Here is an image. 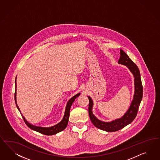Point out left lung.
Here are the masks:
<instances>
[{
	"label": "left lung",
	"instance_id": "left-lung-1",
	"mask_svg": "<svg viewBox=\"0 0 160 160\" xmlns=\"http://www.w3.org/2000/svg\"><path fill=\"white\" fill-rule=\"evenodd\" d=\"M118 63L119 64L126 66L134 76V97L129 108L124 113V115L119 118L116 119L110 122H105L99 120L93 113V102L92 98L88 96L89 101L88 111L91 122L97 128L107 132H114L118 131L131 123L137 116L139 105L142 98L143 88L141 79V75L138 67L122 49L120 50V58Z\"/></svg>",
	"mask_w": 160,
	"mask_h": 160
}]
</instances>
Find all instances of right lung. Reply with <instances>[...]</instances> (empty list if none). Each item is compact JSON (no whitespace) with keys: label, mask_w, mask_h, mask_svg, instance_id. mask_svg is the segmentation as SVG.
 <instances>
[{"label":"right lung","mask_w":160,"mask_h":160,"mask_svg":"<svg viewBox=\"0 0 160 160\" xmlns=\"http://www.w3.org/2000/svg\"><path fill=\"white\" fill-rule=\"evenodd\" d=\"M81 93H78L77 94H76L75 96L72 97L68 101L67 105H66V109L65 111V113L63 115V117L62 118L61 121L60 122H59L58 124H56L53 126H52L50 127H38L33 125L32 124H30L29 122H28L27 121L25 118L23 116V115L21 113V110L19 108L18 104H17V101H16V77L15 79V99L16 105V107L18 109V110L20 111L21 115L22 116V118L23 119L25 124L27 125V126L30 128L32 130H34L35 131H37L38 132H40L42 134L46 135H52L54 134H57L61 131H62L63 130L66 128V127H67L68 123V119L69 117V112H70V109L72 106V103L74 102V101L75 100V99L78 97L80 95Z\"/></svg>","instance_id":"add662e5"}]
</instances>
